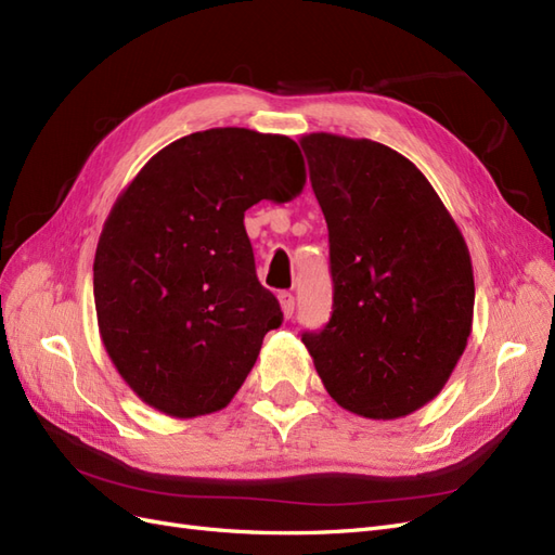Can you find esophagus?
Instances as JSON below:
<instances>
[{
	"mask_svg": "<svg viewBox=\"0 0 555 555\" xmlns=\"http://www.w3.org/2000/svg\"><path fill=\"white\" fill-rule=\"evenodd\" d=\"M280 308H282V314L284 319H289L294 314V294L289 292H280Z\"/></svg>",
	"mask_w": 555,
	"mask_h": 555,
	"instance_id": "1",
	"label": "esophagus"
}]
</instances>
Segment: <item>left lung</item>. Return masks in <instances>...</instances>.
Segmentation results:
<instances>
[{
    "label": "left lung",
    "instance_id": "8db88e82",
    "mask_svg": "<svg viewBox=\"0 0 555 555\" xmlns=\"http://www.w3.org/2000/svg\"><path fill=\"white\" fill-rule=\"evenodd\" d=\"M328 227L333 312L304 345L328 396L389 422L424 408L463 357L475 310L461 229L416 166L338 133L300 139Z\"/></svg>",
    "mask_w": 555,
    "mask_h": 555
}]
</instances>
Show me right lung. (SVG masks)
Returning a JSON list of instances; mask_svg holds the SVG:
<instances>
[{
  "instance_id": "add662e5",
  "label": "right lung",
  "mask_w": 555,
  "mask_h": 555,
  "mask_svg": "<svg viewBox=\"0 0 555 555\" xmlns=\"http://www.w3.org/2000/svg\"><path fill=\"white\" fill-rule=\"evenodd\" d=\"M306 184L289 137L190 133L150 159L104 222L94 255L99 335L150 408L192 418L227 408L282 324L261 287L245 210Z\"/></svg>"
}]
</instances>
